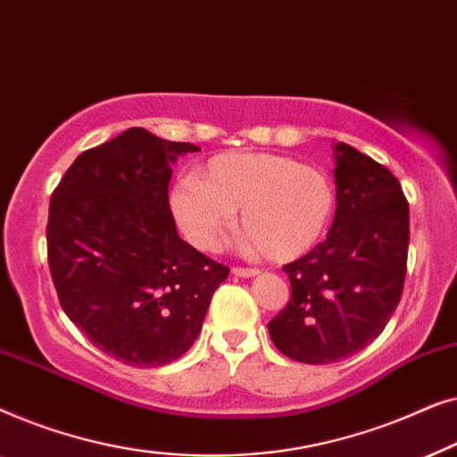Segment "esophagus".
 <instances>
[{
    "mask_svg": "<svg viewBox=\"0 0 457 457\" xmlns=\"http://www.w3.org/2000/svg\"><path fill=\"white\" fill-rule=\"evenodd\" d=\"M233 274H235V277H241V278H252V277H258L260 270H258V268H241V266H235V268H233Z\"/></svg>",
    "mask_w": 457,
    "mask_h": 457,
    "instance_id": "34e87169",
    "label": "esophagus"
}]
</instances>
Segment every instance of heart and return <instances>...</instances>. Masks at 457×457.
Returning <instances> with one entry per match:
<instances>
[{"mask_svg":"<svg viewBox=\"0 0 457 457\" xmlns=\"http://www.w3.org/2000/svg\"><path fill=\"white\" fill-rule=\"evenodd\" d=\"M168 204L180 233L202 252L220 245L241 208V252L291 262L322 239L335 193L327 174L289 155L228 152L179 180Z\"/></svg>","mask_w":457,"mask_h":457,"instance_id":"obj_1","label":"heart"}]
</instances>
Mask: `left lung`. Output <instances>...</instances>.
<instances>
[{
    "mask_svg": "<svg viewBox=\"0 0 457 457\" xmlns=\"http://www.w3.org/2000/svg\"><path fill=\"white\" fill-rule=\"evenodd\" d=\"M337 212L327 239L291 264V302L268 322L287 358L333 364L377 339L403 291L410 208L391 170L335 143Z\"/></svg>",
    "mask_w": 457,
    "mask_h": 457,
    "instance_id": "1",
    "label": "left lung"
}]
</instances>
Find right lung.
Instances as JSON below:
<instances>
[{
    "mask_svg": "<svg viewBox=\"0 0 457 457\" xmlns=\"http://www.w3.org/2000/svg\"><path fill=\"white\" fill-rule=\"evenodd\" d=\"M193 143L129 129L87 149L49 202L47 260L66 316L122 364L187 353L228 268L177 233L168 183Z\"/></svg>",
    "mask_w": 457,
    "mask_h": 457,
    "instance_id": "right-lung-1",
    "label": "right lung"
}]
</instances>
